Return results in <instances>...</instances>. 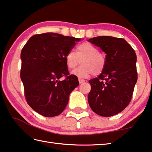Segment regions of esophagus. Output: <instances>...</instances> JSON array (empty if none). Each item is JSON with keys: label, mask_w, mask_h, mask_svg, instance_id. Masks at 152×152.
<instances>
[{"label": "esophagus", "mask_w": 152, "mask_h": 152, "mask_svg": "<svg viewBox=\"0 0 152 152\" xmlns=\"http://www.w3.org/2000/svg\"><path fill=\"white\" fill-rule=\"evenodd\" d=\"M78 81H79V83L80 84H82V83H84V82H85V80H84V79H82V78H78Z\"/></svg>", "instance_id": "1"}]
</instances>
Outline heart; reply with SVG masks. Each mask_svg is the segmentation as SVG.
<instances>
[{
    "label": "heart",
    "mask_w": 152,
    "mask_h": 152,
    "mask_svg": "<svg viewBox=\"0 0 152 152\" xmlns=\"http://www.w3.org/2000/svg\"><path fill=\"white\" fill-rule=\"evenodd\" d=\"M68 68L75 69L80 63L82 65L74 72L80 77H87L91 75L98 76L103 72L106 66V57L96 46L88 42H84L76 48V53L70 51L65 56Z\"/></svg>",
    "instance_id": "heart-1"
}]
</instances>
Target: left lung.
I'll return each mask as SVG.
<instances>
[{"mask_svg": "<svg viewBox=\"0 0 152 152\" xmlns=\"http://www.w3.org/2000/svg\"><path fill=\"white\" fill-rule=\"evenodd\" d=\"M88 41L106 53L103 72L88 81V104L97 115L111 117L124 110L132 100L137 80V56L122 38L99 36Z\"/></svg>", "mask_w": 152, "mask_h": 152, "instance_id": "1", "label": "left lung"}]
</instances>
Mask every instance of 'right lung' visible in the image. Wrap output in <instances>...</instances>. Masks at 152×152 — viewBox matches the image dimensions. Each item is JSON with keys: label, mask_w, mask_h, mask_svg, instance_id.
<instances>
[{"label": "right lung", "mask_w": 152, "mask_h": 152, "mask_svg": "<svg viewBox=\"0 0 152 152\" xmlns=\"http://www.w3.org/2000/svg\"><path fill=\"white\" fill-rule=\"evenodd\" d=\"M80 39L55 33L33 35L23 48L20 79L28 104L44 117L65 109L71 92L79 85L70 75L65 56ZM64 76L65 79L60 80Z\"/></svg>", "instance_id": "right-lung-1"}]
</instances>
